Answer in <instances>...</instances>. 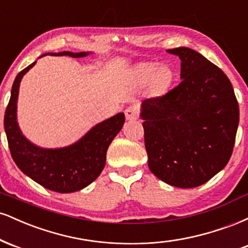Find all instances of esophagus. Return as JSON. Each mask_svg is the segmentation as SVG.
I'll list each match as a JSON object with an SVG mask.
<instances>
[{
    "label": "esophagus",
    "mask_w": 248,
    "mask_h": 248,
    "mask_svg": "<svg viewBox=\"0 0 248 248\" xmlns=\"http://www.w3.org/2000/svg\"><path fill=\"white\" fill-rule=\"evenodd\" d=\"M124 115H126L127 120H135L139 116V109L136 106H128L124 109Z\"/></svg>",
    "instance_id": "obj_1"
}]
</instances>
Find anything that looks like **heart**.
Returning <instances> with one entry per match:
<instances>
[{"mask_svg":"<svg viewBox=\"0 0 248 248\" xmlns=\"http://www.w3.org/2000/svg\"><path fill=\"white\" fill-rule=\"evenodd\" d=\"M140 73L146 80H149V79H152L153 77L155 76V85L157 87L166 86L170 78L169 71L167 69H161L157 71V66H156L155 64L143 65V66L141 67Z\"/></svg>","mask_w":248,"mask_h":248,"instance_id":"1","label":"heart"}]
</instances>
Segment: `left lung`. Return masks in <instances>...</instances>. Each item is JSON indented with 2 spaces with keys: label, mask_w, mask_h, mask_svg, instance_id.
Segmentation results:
<instances>
[{
  "label": "left lung",
  "mask_w": 248,
  "mask_h": 248,
  "mask_svg": "<svg viewBox=\"0 0 248 248\" xmlns=\"http://www.w3.org/2000/svg\"><path fill=\"white\" fill-rule=\"evenodd\" d=\"M181 59V79L164 95L141 105L148 167L172 186L196 187L231 158L239 106L227 76L197 51L168 50Z\"/></svg>",
  "instance_id": "1"
}]
</instances>
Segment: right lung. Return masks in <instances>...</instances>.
Wrapping results in <instances>:
<instances>
[{
	"instance_id": "right-lung-1",
	"label": "right lung",
	"mask_w": 248,
	"mask_h": 248,
	"mask_svg": "<svg viewBox=\"0 0 248 248\" xmlns=\"http://www.w3.org/2000/svg\"><path fill=\"white\" fill-rule=\"evenodd\" d=\"M88 53L62 51L52 55L80 58ZM35 64L36 62L17 75L5 109L4 130L11 157L22 172L45 189L61 193L79 191L90 186L101 173L106 163L107 149L124 126V114L119 113L100 122L69 147L44 149L35 146L22 134L16 118L19 84Z\"/></svg>"
}]
</instances>
